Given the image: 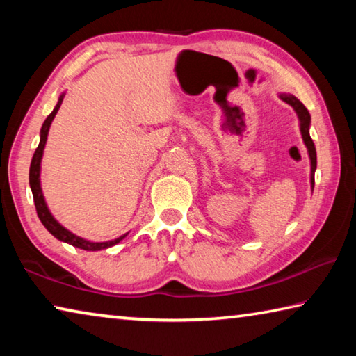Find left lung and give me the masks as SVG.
<instances>
[{"label":"left lung","mask_w":356,"mask_h":356,"mask_svg":"<svg viewBox=\"0 0 356 356\" xmlns=\"http://www.w3.org/2000/svg\"><path fill=\"white\" fill-rule=\"evenodd\" d=\"M280 97H281V100H284L286 104L291 105L298 116L301 138H303L306 147H308V154H309V160H311V186L314 188V172L317 168V154H316L314 143H312L311 136H309V125H311L309 111L306 110V106L301 104L297 97H293V95H291V94H280Z\"/></svg>","instance_id":"obj_1"}]
</instances>
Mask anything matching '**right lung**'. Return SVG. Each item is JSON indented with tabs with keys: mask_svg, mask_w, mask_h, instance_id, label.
I'll return each mask as SVG.
<instances>
[{
	"mask_svg": "<svg viewBox=\"0 0 356 356\" xmlns=\"http://www.w3.org/2000/svg\"><path fill=\"white\" fill-rule=\"evenodd\" d=\"M63 99H64V94L59 95V100H58V104L55 106V110L48 114V118L45 119L44 125H42L39 146H38V149H35V152L33 155V160H31V166H29V186H31V191H33L35 210H38L39 220L42 221V225L47 227V231L50 232L53 237L61 240V242H65V243H69L72 246H76V248H81V250H86V251H99V250L110 248V246L119 243L120 240L127 236V234H124V236H120L119 238L110 240V242H89V240H84L81 237H78V236H75V234H72L70 231H67V229L59 225V222L55 218H53V215L50 213V210H48V207H47L44 195H42L40 161H42V155H44V147H45V143H47L48 130H50L51 120L55 119L59 106H61V104H63Z\"/></svg>",
	"mask_w": 356,
	"mask_h": 356,
	"instance_id": "add662e5",
	"label": "right lung"
}]
</instances>
